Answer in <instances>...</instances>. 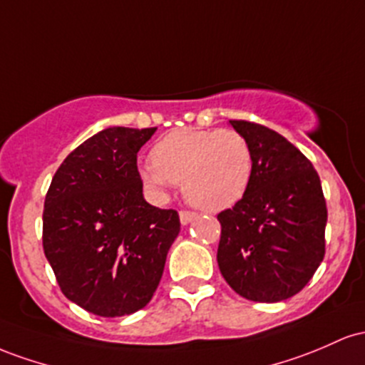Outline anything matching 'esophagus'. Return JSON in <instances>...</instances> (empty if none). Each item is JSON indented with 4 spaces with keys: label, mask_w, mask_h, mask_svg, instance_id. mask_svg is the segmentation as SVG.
Here are the masks:
<instances>
[{
    "label": "esophagus",
    "mask_w": 365,
    "mask_h": 365,
    "mask_svg": "<svg viewBox=\"0 0 365 365\" xmlns=\"http://www.w3.org/2000/svg\"><path fill=\"white\" fill-rule=\"evenodd\" d=\"M179 217H181V224H190L191 220H193L196 217V212L181 210V212H179Z\"/></svg>",
    "instance_id": "34e87169"
}]
</instances>
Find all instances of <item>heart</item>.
Segmentation results:
<instances>
[{
  "label": "heart",
  "mask_w": 365,
  "mask_h": 365,
  "mask_svg": "<svg viewBox=\"0 0 365 365\" xmlns=\"http://www.w3.org/2000/svg\"><path fill=\"white\" fill-rule=\"evenodd\" d=\"M141 167L153 191L181 182L190 203L208 212L232 207L247 193L253 155L245 136L232 129H175L165 134Z\"/></svg>",
  "instance_id": "1"
}]
</instances>
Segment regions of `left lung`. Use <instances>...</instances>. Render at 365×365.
I'll return each instance as SVG.
<instances>
[{
	"label": "left lung",
	"instance_id": "left-lung-1",
	"mask_svg": "<svg viewBox=\"0 0 365 365\" xmlns=\"http://www.w3.org/2000/svg\"><path fill=\"white\" fill-rule=\"evenodd\" d=\"M229 122L252 148L253 174L243 198L217 215V262L237 294L274 304L302 292L324 259L326 198L312 162L288 139Z\"/></svg>",
	"mask_w": 365,
	"mask_h": 365
}]
</instances>
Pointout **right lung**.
<instances>
[{
  "instance_id": "1",
  "label": "right lung",
  "mask_w": 365,
  "mask_h": 365,
  "mask_svg": "<svg viewBox=\"0 0 365 365\" xmlns=\"http://www.w3.org/2000/svg\"><path fill=\"white\" fill-rule=\"evenodd\" d=\"M157 128H108L86 139L53 175L43 248L61 293L101 317L138 312L153 297L178 210L143 198L138 151Z\"/></svg>"
}]
</instances>
